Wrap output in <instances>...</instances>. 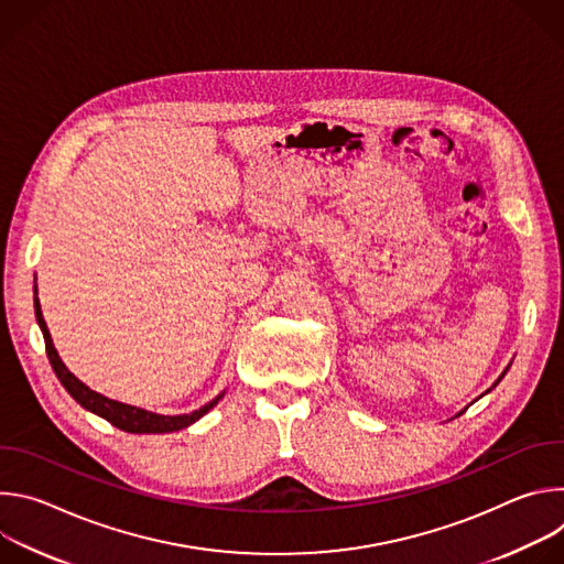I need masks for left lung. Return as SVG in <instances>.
<instances>
[{"label": "left lung", "instance_id": "8db88e82", "mask_svg": "<svg viewBox=\"0 0 564 564\" xmlns=\"http://www.w3.org/2000/svg\"><path fill=\"white\" fill-rule=\"evenodd\" d=\"M505 372H507V370H505ZM505 372H502V375H500V379H502V377H505ZM500 379H498V381H500ZM498 381H496V383H498ZM496 383H494V386H496Z\"/></svg>", "mask_w": 564, "mask_h": 564}]
</instances>
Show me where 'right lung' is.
I'll list each match as a JSON object with an SVG mask.
<instances>
[{"instance_id":"obj_1","label":"right lung","mask_w":564,"mask_h":564,"mask_svg":"<svg viewBox=\"0 0 564 564\" xmlns=\"http://www.w3.org/2000/svg\"><path fill=\"white\" fill-rule=\"evenodd\" d=\"M37 294V292H35ZM35 316H37V324L42 328V335H44V344H46V355H48V361L57 375V379L62 381V386L68 390V394L77 401L79 406L105 417L111 426L124 431V433H172V431H181L189 424H194L196 420H200L209 409H214L218 404V399L223 394H218L216 399H212L209 404H205L203 409L189 413V415H176V417H170V415H155V413H149V411H142V409H135V406H127V404H120V401H113V399H107L102 394H98L96 390L87 388L83 381H79L75 375H70L66 370V366L62 364L57 350L53 348V339L48 335V328H46V321L42 316V310H40V301L35 296Z\"/></svg>"}]
</instances>
